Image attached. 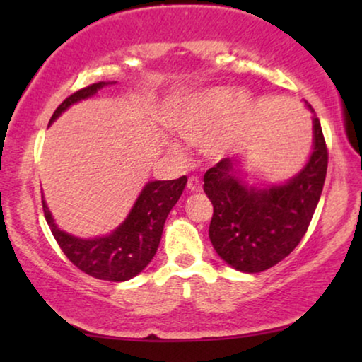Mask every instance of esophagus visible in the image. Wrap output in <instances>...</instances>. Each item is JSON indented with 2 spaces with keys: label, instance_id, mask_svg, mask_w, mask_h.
<instances>
[{
  "label": "esophagus",
  "instance_id": "34e87169",
  "mask_svg": "<svg viewBox=\"0 0 362 362\" xmlns=\"http://www.w3.org/2000/svg\"><path fill=\"white\" fill-rule=\"evenodd\" d=\"M187 189L191 192H201L202 191L201 181L197 180L196 176H189V180H187Z\"/></svg>",
  "mask_w": 362,
  "mask_h": 362
}]
</instances>
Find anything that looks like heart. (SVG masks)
<instances>
[{"label": "heart", "mask_w": 362, "mask_h": 362, "mask_svg": "<svg viewBox=\"0 0 362 362\" xmlns=\"http://www.w3.org/2000/svg\"><path fill=\"white\" fill-rule=\"evenodd\" d=\"M249 100L245 93H235L227 87H209L182 97L171 113L170 127L185 140H197L221 121L206 136L204 148L209 155H221L235 141L242 117Z\"/></svg>", "instance_id": "b5f03b06"}]
</instances>
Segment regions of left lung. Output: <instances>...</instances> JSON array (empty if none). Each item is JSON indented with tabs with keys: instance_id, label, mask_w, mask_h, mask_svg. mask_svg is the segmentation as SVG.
I'll return each instance as SVG.
<instances>
[{
	"instance_id": "left-lung-1",
	"label": "left lung",
	"mask_w": 362,
	"mask_h": 362,
	"mask_svg": "<svg viewBox=\"0 0 362 362\" xmlns=\"http://www.w3.org/2000/svg\"><path fill=\"white\" fill-rule=\"evenodd\" d=\"M313 136L308 163L285 185L247 186L230 158L206 171L204 192L214 206L209 239L235 270L259 274L270 269L290 255L308 230L328 170V148L316 115Z\"/></svg>"
}]
</instances>
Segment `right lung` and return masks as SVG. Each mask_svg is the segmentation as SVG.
<instances>
[{"label": "right lung", "mask_w": 362, "mask_h": 362, "mask_svg": "<svg viewBox=\"0 0 362 362\" xmlns=\"http://www.w3.org/2000/svg\"><path fill=\"white\" fill-rule=\"evenodd\" d=\"M107 83H90L74 92L56 108L49 123L56 120L72 103L92 97ZM186 182V176L171 181L148 182L127 219L112 234L97 239H78L59 229L44 201L42 211L54 239L77 269L98 280L125 281L140 274L155 257L166 217L181 197Z\"/></svg>", "instance_id": "right-lung-1"}]
</instances>
